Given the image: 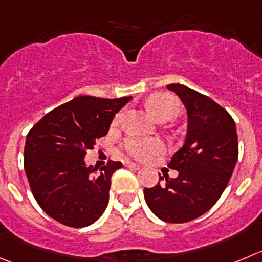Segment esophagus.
I'll return each instance as SVG.
<instances>
[{"label": "esophagus", "mask_w": 262, "mask_h": 262, "mask_svg": "<svg viewBox=\"0 0 262 262\" xmlns=\"http://www.w3.org/2000/svg\"><path fill=\"white\" fill-rule=\"evenodd\" d=\"M124 165H125V167H129V168H139V165L136 164V163H133V161H125V163H124Z\"/></svg>", "instance_id": "34e87169"}]
</instances>
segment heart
I'll list each match as a JSON object with an SVG mask.
<instances>
[{"instance_id": "b5f03b06", "label": "heart", "mask_w": 262, "mask_h": 262, "mask_svg": "<svg viewBox=\"0 0 262 262\" xmlns=\"http://www.w3.org/2000/svg\"><path fill=\"white\" fill-rule=\"evenodd\" d=\"M147 108L154 117L159 121L170 120L180 112V103L174 97L167 93H156L147 101ZM121 119V114H117L114 119V124H117ZM124 151L129 156L138 160H146L152 155L163 150V143L155 138H129L124 143Z\"/></svg>"}]
</instances>
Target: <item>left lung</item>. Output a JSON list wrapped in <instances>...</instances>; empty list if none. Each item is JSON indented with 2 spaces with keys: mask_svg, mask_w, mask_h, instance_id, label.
<instances>
[{
  "mask_svg": "<svg viewBox=\"0 0 262 262\" xmlns=\"http://www.w3.org/2000/svg\"><path fill=\"white\" fill-rule=\"evenodd\" d=\"M167 88L186 107L187 136L168 164L177 177H160L164 182L143 192L156 217L182 224L209 211L226 189L238 160V134L233 117L213 99L185 85Z\"/></svg>",
  "mask_w": 262,
  "mask_h": 262,
  "instance_id": "left-lung-1",
  "label": "left lung"
}]
</instances>
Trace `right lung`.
<instances>
[{
    "label": "right lung",
    "mask_w": 262,
    "mask_h": 262,
    "mask_svg": "<svg viewBox=\"0 0 262 262\" xmlns=\"http://www.w3.org/2000/svg\"><path fill=\"white\" fill-rule=\"evenodd\" d=\"M130 99L76 97L46 114L27 134L24 170L36 202L51 219L85 227L103 214L111 176L123 164L110 160L98 172L84 158Z\"/></svg>",
    "instance_id": "obj_1"
}]
</instances>
